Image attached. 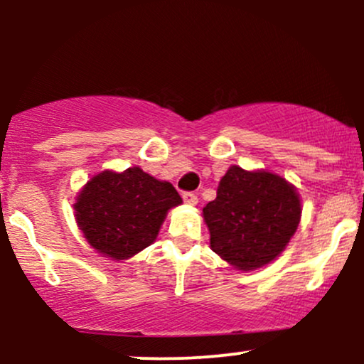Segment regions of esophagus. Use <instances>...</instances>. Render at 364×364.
<instances>
[{"label":"esophagus","instance_id":"obj_1","mask_svg":"<svg viewBox=\"0 0 364 364\" xmlns=\"http://www.w3.org/2000/svg\"><path fill=\"white\" fill-rule=\"evenodd\" d=\"M181 196L188 205H196V203H198V196H196V193H193V191H183Z\"/></svg>","mask_w":364,"mask_h":364}]
</instances>
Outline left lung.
Returning a JSON list of instances; mask_svg holds the SVG:
<instances>
[{
    "label": "left lung",
    "mask_w": 364,
    "mask_h": 364,
    "mask_svg": "<svg viewBox=\"0 0 364 364\" xmlns=\"http://www.w3.org/2000/svg\"><path fill=\"white\" fill-rule=\"evenodd\" d=\"M212 250L235 269L252 270L286 248L301 219L299 196L286 179L267 171L228 169L215 200L203 207Z\"/></svg>",
    "instance_id": "8db88e82"
}]
</instances>
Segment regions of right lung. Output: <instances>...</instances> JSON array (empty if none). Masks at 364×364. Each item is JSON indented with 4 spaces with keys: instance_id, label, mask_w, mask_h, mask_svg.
Wrapping results in <instances>:
<instances>
[{
    "instance_id": "obj_1",
    "label": "right lung",
    "mask_w": 364,
    "mask_h": 364,
    "mask_svg": "<svg viewBox=\"0 0 364 364\" xmlns=\"http://www.w3.org/2000/svg\"><path fill=\"white\" fill-rule=\"evenodd\" d=\"M181 196L168 181H157L140 168L104 171L87 183L75 203L78 228L90 246L124 260L156 241L159 228Z\"/></svg>"
}]
</instances>
